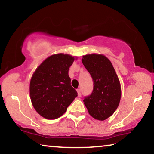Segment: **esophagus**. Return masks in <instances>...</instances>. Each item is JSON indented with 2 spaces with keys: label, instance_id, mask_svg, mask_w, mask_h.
Here are the masks:
<instances>
[{
  "label": "esophagus",
  "instance_id": "obj_1",
  "mask_svg": "<svg viewBox=\"0 0 154 154\" xmlns=\"http://www.w3.org/2000/svg\"><path fill=\"white\" fill-rule=\"evenodd\" d=\"M77 92H78V96H79L80 97L81 96V89H78Z\"/></svg>",
  "mask_w": 154,
  "mask_h": 154
}]
</instances>
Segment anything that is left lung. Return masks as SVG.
Here are the masks:
<instances>
[{"label": "left lung", "instance_id": "8db88e82", "mask_svg": "<svg viewBox=\"0 0 154 154\" xmlns=\"http://www.w3.org/2000/svg\"><path fill=\"white\" fill-rule=\"evenodd\" d=\"M82 62L93 79L91 95L83 100L88 113L94 119L104 121L113 115L119 106L121 87L111 61L102 54H88Z\"/></svg>", "mask_w": 154, "mask_h": 154}]
</instances>
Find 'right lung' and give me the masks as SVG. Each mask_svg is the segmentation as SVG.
<instances>
[{"label": "right lung", "instance_id": "obj_1", "mask_svg": "<svg viewBox=\"0 0 154 154\" xmlns=\"http://www.w3.org/2000/svg\"><path fill=\"white\" fill-rule=\"evenodd\" d=\"M77 57L54 54L46 58L33 72L29 93L36 112L48 120L58 119L78 96L71 85L69 69Z\"/></svg>", "mask_w": 154, "mask_h": 154}]
</instances>
